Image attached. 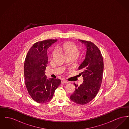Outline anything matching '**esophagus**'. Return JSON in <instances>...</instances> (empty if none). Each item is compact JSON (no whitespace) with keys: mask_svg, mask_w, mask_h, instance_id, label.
Listing matches in <instances>:
<instances>
[{"mask_svg":"<svg viewBox=\"0 0 129 129\" xmlns=\"http://www.w3.org/2000/svg\"><path fill=\"white\" fill-rule=\"evenodd\" d=\"M68 83V82L66 80L63 79V80H61V83L62 84Z\"/></svg>","mask_w":129,"mask_h":129,"instance_id":"obj_1","label":"esophagus"}]
</instances>
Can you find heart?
I'll use <instances>...</instances> for the list:
<instances>
[{
	"instance_id": "b5f03b06",
	"label": "heart",
	"mask_w": 129,
	"mask_h": 129,
	"mask_svg": "<svg viewBox=\"0 0 129 129\" xmlns=\"http://www.w3.org/2000/svg\"><path fill=\"white\" fill-rule=\"evenodd\" d=\"M59 50L64 53L67 57L73 56L74 58L79 53V49L76 44L72 42H67L64 44L62 46L59 48ZM57 53L56 50H54L52 53V56L53 57Z\"/></svg>"
}]
</instances>
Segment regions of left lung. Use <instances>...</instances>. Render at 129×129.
<instances>
[{"mask_svg":"<svg viewBox=\"0 0 129 129\" xmlns=\"http://www.w3.org/2000/svg\"><path fill=\"white\" fill-rule=\"evenodd\" d=\"M86 46L85 59L78 67L83 82L79 86L74 83L76 90L71 95L72 101L78 104H86L94 99L99 92L103 77L104 63L99 48L89 41L78 40Z\"/></svg>","mask_w":129,"mask_h":129,"instance_id":"left-lung-1","label":"left lung"}]
</instances>
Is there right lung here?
<instances>
[{"label":"right lung","instance_id":"add662e5","mask_svg":"<svg viewBox=\"0 0 129 129\" xmlns=\"http://www.w3.org/2000/svg\"><path fill=\"white\" fill-rule=\"evenodd\" d=\"M57 40L48 39L35 43L25 58V85L31 98L38 103H45L51 101L54 91L60 85L59 79H47L45 72L48 62L47 50Z\"/></svg>","mask_w":129,"mask_h":129}]
</instances>
